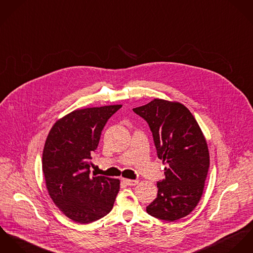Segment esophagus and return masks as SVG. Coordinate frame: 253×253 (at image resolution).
<instances>
[{"instance_id":"34e87169","label":"esophagus","mask_w":253,"mask_h":253,"mask_svg":"<svg viewBox=\"0 0 253 253\" xmlns=\"http://www.w3.org/2000/svg\"><path fill=\"white\" fill-rule=\"evenodd\" d=\"M122 181L129 186H134L139 183V180H134V179H128V178H122Z\"/></svg>"}]
</instances>
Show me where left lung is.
<instances>
[{"instance_id": "1", "label": "left lung", "mask_w": 253, "mask_h": 253, "mask_svg": "<svg viewBox=\"0 0 253 253\" xmlns=\"http://www.w3.org/2000/svg\"><path fill=\"white\" fill-rule=\"evenodd\" d=\"M149 125L157 156L167 164L165 178L157 182V198L148 214L166 221L188 215L205 187L210 153L204 134L189 110L178 102L154 99L133 109Z\"/></svg>"}]
</instances>
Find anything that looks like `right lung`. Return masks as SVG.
<instances>
[{"instance_id": "obj_1", "label": "right lung", "mask_w": 253, "mask_h": 253, "mask_svg": "<svg viewBox=\"0 0 253 253\" xmlns=\"http://www.w3.org/2000/svg\"><path fill=\"white\" fill-rule=\"evenodd\" d=\"M122 105L77 110L58 119L45 140L42 171L57 208L75 222L85 224L113 209L120 180L91 176V153L99 144L107 121Z\"/></svg>"}]
</instances>
